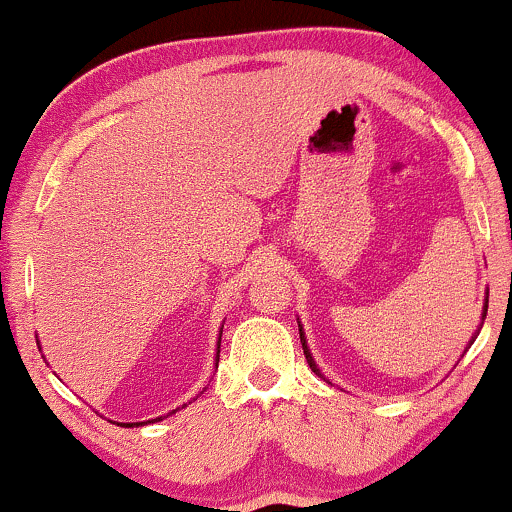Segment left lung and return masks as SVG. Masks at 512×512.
Masks as SVG:
<instances>
[{
    "instance_id": "8db88e82",
    "label": "left lung",
    "mask_w": 512,
    "mask_h": 512,
    "mask_svg": "<svg viewBox=\"0 0 512 512\" xmlns=\"http://www.w3.org/2000/svg\"><path fill=\"white\" fill-rule=\"evenodd\" d=\"M486 310H489V291H486V298H484V310H481V325H484V320H486ZM481 325L477 327V332L472 334V339H469V346L474 344V339H477V334H479V330H481ZM298 334H301V344H303V354H305V361H308V366H310V370H313L315 375H320V378H325V375H322V370H320V366H317L315 363V358H313V354H310V346H308V339H305V332H303V325L301 322H298ZM327 383H330V380H327Z\"/></svg>"
}]
</instances>
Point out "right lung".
Here are the masks:
<instances>
[{"label": "right lung", "instance_id": "obj_1", "mask_svg": "<svg viewBox=\"0 0 512 512\" xmlns=\"http://www.w3.org/2000/svg\"><path fill=\"white\" fill-rule=\"evenodd\" d=\"M221 334H223V325H221V330H219V339H216V366H214V368H219V354H221ZM38 349H40V342H38ZM175 411H178V409L168 411V414H175ZM168 414H166V416H168ZM166 416H156V419H149V421H134V424H120V426H125V428H134V426L154 424V421H163V419H166Z\"/></svg>", "mask_w": 512, "mask_h": 512}]
</instances>
